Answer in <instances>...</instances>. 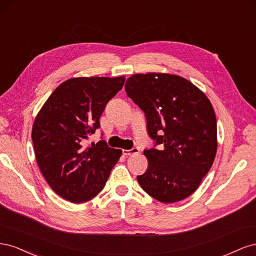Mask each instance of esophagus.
<instances>
[{"label":"esophagus","mask_w":256,"mask_h":256,"mask_svg":"<svg viewBox=\"0 0 256 256\" xmlns=\"http://www.w3.org/2000/svg\"><path fill=\"white\" fill-rule=\"evenodd\" d=\"M138 152H140V150H138V148H136V147H134V148H131V150H124L122 154H125V156H132V154H136Z\"/></svg>","instance_id":"34e87169"}]
</instances>
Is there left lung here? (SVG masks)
I'll return each mask as SVG.
<instances>
[{"label": "left lung", "instance_id": "left-lung-1", "mask_svg": "<svg viewBox=\"0 0 256 256\" xmlns=\"http://www.w3.org/2000/svg\"><path fill=\"white\" fill-rule=\"evenodd\" d=\"M129 98L146 116L160 148L144 150L148 166L138 176L142 189L161 203L190 196L210 170L216 152V120L204 92L180 76L148 72L129 76Z\"/></svg>", "mask_w": 256, "mask_h": 256}]
</instances>
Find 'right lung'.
Masks as SVG:
<instances>
[{
    "label": "right lung",
    "mask_w": 256,
    "mask_h": 256,
    "mask_svg": "<svg viewBox=\"0 0 256 256\" xmlns=\"http://www.w3.org/2000/svg\"><path fill=\"white\" fill-rule=\"evenodd\" d=\"M125 76H80L60 83L36 115L32 140L38 168L52 190L72 203H85L102 190L122 150L106 141L86 146L100 127L108 102Z\"/></svg>",
    "instance_id": "obj_1"
}]
</instances>
